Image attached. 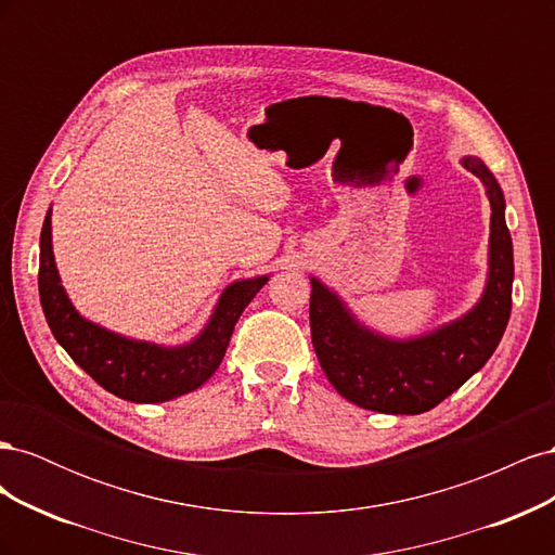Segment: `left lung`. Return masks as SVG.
<instances>
[{"instance_id":"1","label":"left lung","mask_w":555,"mask_h":555,"mask_svg":"<svg viewBox=\"0 0 555 555\" xmlns=\"http://www.w3.org/2000/svg\"><path fill=\"white\" fill-rule=\"evenodd\" d=\"M491 201L489 282L465 317L414 340H389L361 326L319 280L310 294V333L319 365L343 398L384 414H422L451 396L493 357L512 312L514 251L505 196L477 157H465Z\"/></svg>"}]
</instances>
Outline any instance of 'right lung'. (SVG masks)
Instances as JSON below:
<instances>
[{
  "label": "right lung",
  "mask_w": 555,
  "mask_h": 555,
  "mask_svg": "<svg viewBox=\"0 0 555 555\" xmlns=\"http://www.w3.org/2000/svg\"><path fill=\"white\" fill-rule=\"evenodd\" d=\"M268 282L266 275L233 282L224 289L210 322L196 340L182 347H159L122 338L82 319L66 298L50 243V210L41 229L39 296L55 340L82 371L113 396L131 402H164L198 389L229 347L233 326L251 298Z\"/></svg>",
  "instance_id": "1"
}]
</instances>
